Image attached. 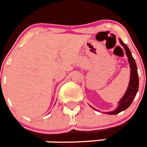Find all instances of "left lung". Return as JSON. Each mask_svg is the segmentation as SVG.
<instances>
[{"mask_svg": "<svg viewBox=\"0 0 147 147\" xmlns=\"http://www.w3.org/2000/svg\"><path fill=\"white\" fill-rule=\"evenodd\" d=\"M119 41H120V43L121 44L122 46L124 48V50H125L126 54H127V57H128V60H129L131 69L130 80H129V86L127 88L125 94L124 95L123 98H121V99L119 101L118 107L112 112L105 113L108 115H116V114L119 113L121 111H124L126 109L128 108L136 97V93L138 90V85H139V80H138V74L137 65H136V61H135L134 58L132 57L130 50L129 49V48L127 47V45L122 42L121 39H119ZM92 108L94 109L93 107H92Z\"/></svg>", "mask_w": 147, "mask_h": 147, "instance_id": "obj_1", "label": "left lung"}]
</instances>
